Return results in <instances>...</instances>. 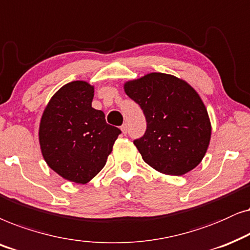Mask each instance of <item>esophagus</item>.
Returning <instances> with one entry per match:
<instances>
[{"label":"esophagus","mask_w":250,"mask_h":250,"mask_svg":"<svg viewBox=\"0 0 250 250\" xmlns=\"http://www.w3.org/2000/svg\"><path fill=\"white\" fill-rule=\"evenodd\" d=\"M121 130H122V132L123 134H127L128 132V125H127V123H125V125H121Z\"/></svg>","instance_id":"1"}]
</instances>
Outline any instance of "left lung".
<instances>
[{
    "mask_svg": "<svg viewBox=\"0 0 250 250\" xmlns=\"http://www.w3.org/2000/svg\"><path fill=\"white\" fill-rule=\"evenodd\" d=\"M125 91L145 115L146 131L134 144L146 164L172 176L197 167L211 136L207 108L198 92L184 80L165 73L125 82Z\"/></svg>",
    "mask_w": 250,
    "mask_h": 250,
    "instance_id": "left-lung-1",
    "label": "left lung"
}]
</instances>
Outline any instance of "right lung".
Listing matches in <instances>:
<instances>
[{"instance_id":"right-lung-1","label":"right lung","mask_w":250,"mask_h":250,"mask_svg":"<svg viewBox=\"0 0 250 250\" xmlns=\"http://www.w3.org/2000/svg\"><path fill=\"white\" fill-rule=\"evenodd\" d=\"M94 86L69 82L52 96L40 122L39 141L45 162L67 181L86 184L104 168L119 128L91 106Z\"/></svg>"}]
</instances>
